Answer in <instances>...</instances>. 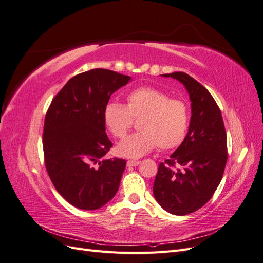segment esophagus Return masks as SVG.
<instances>
[{
	"label": "esophagus",
	"mask_w": 263,
	"mask_h": 263,
	"mask_svg": "<svg viewBox=\"0 0 263 263\" xmlns=\"http://www.w3.org/2000/svg\"><path fill=\"white\" fill-rule=\"evenodd\" d=\"M139 163H140L139 160H128V161H127V165H128V166H136Z\"/></svg>",
	"instance_id": "obj_1"
}]
</instances>
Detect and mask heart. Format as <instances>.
I'll list each match as a JSON object with an SVG mask.
<instances>
[{
    "instance_id": "heart-1",
    "label": "heart",
    "mask_w": 263,
    "mask_h": 263,
    "mask_svg": "<svg viewBox=\"0 0 263 263\" xmlns=\"http://www.w3.org/2000/svg\"><path fill=\"white\" fill-rule=\"evenodd\" d=\"M127 104L109 101L104 107V123L116 138H123L140 118L141 132L129 135L116 146L119 156L140 158L157 146L173 150L185 140L191 121L189 105L184 101L171 99L168 93L153 86H141L126 97Z\"/></svg>"
}]
</instances>
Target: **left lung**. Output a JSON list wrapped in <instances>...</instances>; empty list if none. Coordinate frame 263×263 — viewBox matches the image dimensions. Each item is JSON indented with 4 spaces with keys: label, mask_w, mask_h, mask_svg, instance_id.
<instances>
[{
    "label": "left lung",
    "mask_w": 263,
    "mask_h": 263,
    "mask_svg": "<svg viewBox=\"0 0 263 263\" xmlns=\"http://www.w3.org/2000/svg\"><path fill=\"white\" fill-rule=\"evenodd\" d=\"M162 76L185 86L192 116L185 140L159 164L154 195L163 210L183 216L201 209L216 191L227 162V136L220 109L206 87L184 72Z\"/></svg>",
    "instance_id": "1"
}]
</instances>
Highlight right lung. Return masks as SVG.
<instances>
[{
    "instance_id": "obj_1",
    "label": "right lung",
    "mask_w": 263,
    "mask_h": 263,
    "mask_svg": "<svg viewBox=\"0 0 263 263\" xmlns=\"http://www.w3.org/2000/svg\"><path fill=\"white\" fill-rule=\"evenodd\" d=\"M129 81L112 70H89L71 78L47 110L46 169L58 193L77 209L98 210L119 187L126 161L104 159L113 144L103 115L110 95Z\"/></svg>"
}]
</instances>
